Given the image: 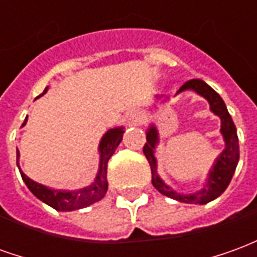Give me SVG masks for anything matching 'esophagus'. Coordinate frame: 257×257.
Returning a JSON list of instances; mask_svg holds the SVG:
<instances>
[{
    "label": "esophagus",
    "mask_w": 257,
    "mask_h": 257,
    "mask_svg": "<svg viewBox=\"0 0 257 257\" xmlns=\"http://www.w3.org/2000/svg\"><path fill=\"white\" fill-rule=\"evenodd\" d=\"M142 119H143V115H142V112L138 111V110H134V111H131L128 114V121L132 125H138V123L142 122Z\"/></svg>",
    "instance_id": "obj_1"
}]
</instances>
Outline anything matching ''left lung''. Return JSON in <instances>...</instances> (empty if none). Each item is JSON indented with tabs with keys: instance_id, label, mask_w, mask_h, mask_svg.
<instances>
[{
	"instance_id": "obj_1",
	"label": "left lung",
	"mask_w": 257,
	"mask_h": 257,
	"mask_svg": "<svg viewBox=\"0 0 257 257\" xmlns=\"http://www.w3.org/2000/svg\"><path fill=\"white\" fill-rule=\"evenodd\" d=\"M183 90H194L195 93L202 96L204 99L208 100L210 107V111L215 115L220 118L221 128L220 134L223 135V140H224V150L221 151L220 156L216 158L213 167L208 173L206 178V183L204 187L193 194H182L178 193L176 190L169 187L168 184L164 183L158 173H157V158L154 156L156 147L160 142L158 138V131L154 125H150V128L147 129V143L143 147V153H145L147 161L151 167V175H153V186L156 187L162 195H167L169 198L176 199L184 204H199L204 205L208 204L210 201H213L217 197H220L221 194L224 193L227 186L231 182V178L235 168H237L238 160H239V146H238V136L235 125L232 122L231 115L227 111V107L224 101L221 99L219 93L210 88L209 85L204 82L202 79H191L187 81L186 84L178 90V93L183 92ZM157 99H160V96H157Z\"/></svg>"
}]
</instances>
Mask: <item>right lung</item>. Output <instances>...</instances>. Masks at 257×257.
Returning a JSON list of instances; mask_svg holds the SVG:
<instances>
[{
	"label": "right lung",
	"instance_id": "add662e5",
	"mask_svg": "<svg viewBox=\"0 0 257 257\" xmlns=\"http://www.w3.org/2000/svg\"><path fill=\"white\" fill-rule=\"evenodd\" d=\"M48 88L42 92L38 97H41ZM27 122V117H26L25 122L22 126H25ZM123 135V128H112L108 129L106 134L103 135L99 145V153H100V162H99V172L96 175L95 182L79 190H55L45 187L42 184L37 183L34 180H31L29 176H26L25 173L22 172L19 167V150L16 149V158H18V167H19L20 175L22 179L29 187L31 193L36 195L37 198L41 199L42 202H45L49 206H52L53 209L62 210V212H70V210L81 209V208H86L89 205L95 204L97 201H100L107 193L108 189V183H107V162L111 158L114 151L121 143Z\"/></svg>",
	"mask_w": 257,
	"mask_h": 257
}]
</instances>
